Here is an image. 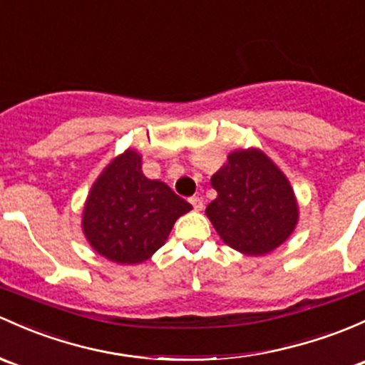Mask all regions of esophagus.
<instances>
[{
    "label": "esophagus",
    "mask_w": 365,
    "mask_h": 365,
    "mask_svg": "<svg viewBox=\"0 0 365 365\" xmlns=\"http://www.w3.org/2000/svg\"><path fill=\"white\" fill-rule=\"evenodd\" d=\"M190 205H192V208L195 212H201L202 210V199L199 197V195H194V197H190Z\"/></svg>",
    "instance_id": "esophagus-1"
}]
</instances>
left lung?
<instances>
[{
	"label": "left lung",
	"instance_id": "left-lung-1",
	"mask_svg": "<svg viewBox=\"0 0 365 365\" xmlns=\"http://www.w3.org/2000/svg\"><path fill=\"white\" fill-rule=\"evenodd\" d=\"M217 197L206 217L225 245L266 255L285 243L299 222V202L285 173L260 148H240L210 180Z\"/></svg>",
	"mask_w": 365,
	"mask_h": 365
}]
</instances>
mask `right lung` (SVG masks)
<instances>
[{
	"label": "right lung",
	"mask_w": 365,
	"mask_h": 365,
	"mask_svg": "<svg viewBox=\"0 0 365 365\" xmlns=\"http://www.w3.org/2000/svg\"><path fill=\"white\" fill-rule=\"evenodd\" d=\"M192 206L160 180L141 171V153L113 157L92 183L82 231L92 250L117 264H141L166 243L173 225Z\"/></svg>",
	"instance_id": "obj_1"
}]
</instances>
